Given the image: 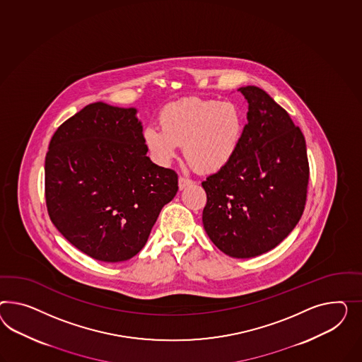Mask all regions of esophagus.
Here are the masks:
<instances>
[{"label":"esophagus","mask_w":362,"mask_h":362,"mask_svg":"<svg viewBox=\"0 0 362 362\" xmlns=\"http://www.w3.org/2000/svg\"><path fill=\"white\" fill-rule=\"evenodd\" d=\"M179 189L182 191V189H185L186 187L191 186L192 185V180H189V179H187V177H183V176H180L179 177Z\"/></svg>","instance_id":"esophagus-1"}]
</instances>
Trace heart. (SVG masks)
I'll list each match as a JSON object with an SVG mask.
<instances>
[{
  "instance_id": "obj_1",
  "label": "heart",
  "mask_w": 362,
  "mask_h": 362,
  "mask_svg": "<svg viewBox=\"0 0 362 362\" xmlns=\"http://www.w3.org/2000/svg\"><path fill=\"white\" fill-rule=\"evenodd\" d=\"M159 122L142 134L156 162L166 166L183 145L187 162L204 174L226 166L244 137V113L233 101L183 98L163 107Z\"/></svg>"
}]
</instances>
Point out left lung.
<instances>
[{
    "instance_id": "1",
    "label": "left lung",
    "mask_w": 362,
    "mask_h": 362,
    "mask_svg": "<svg viewBox=\"0 0 362 362\" xmlns=\"http://www.w3.org/2000/svg\"><path fill=\"white\" fill-rule=\"evenodd\" d=\"M238 90L247 101V124L235 158L202 183L203 225L223 253L252 258L299 223L310 168L303 134L284 107L255 86Z\"/></svg>"
}]
</instances>
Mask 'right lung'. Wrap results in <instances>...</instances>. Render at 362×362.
I'll list each match as a JSON object with an SVG mask.
<instances>
[{"instance_id": "obj_1", "label": "right lung", "mask_w": 362, "mask_h": 362, "mask_svg": "<svg viewBox=\"0 0 362 362\" xmlns=\"http://www.w3.org/2000/svg\"><path fill=\"white\" fill-rule=\"evenodd\" d=\"M142 132L136 107L93 103L51 138L45 162L49 218L98 261L137 255L177 192L175 171L150 160Z\"/></svg>"}]
</instances>
